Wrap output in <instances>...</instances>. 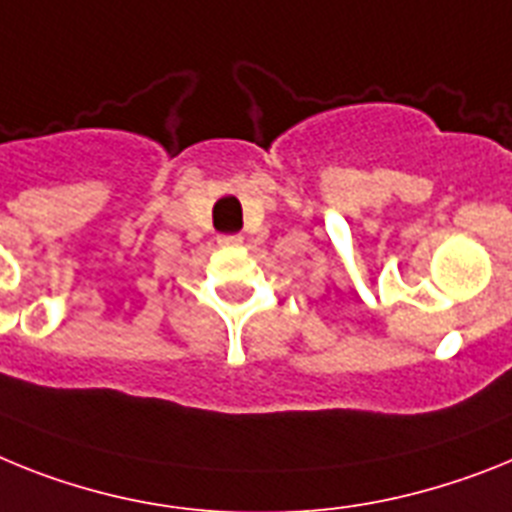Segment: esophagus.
<instances>
[{
	"label": "esophagus",
	"instance_id": "obj_1",
	"mask_svg": "<svg viewBox=\"0 0 512 512\" xmlns=\"http://www.w3.org/2000/svg\"><path fill=\"white\" fill-rule=\"evenodd\" d=\"M218 244H223V247H234V244H242V236H239V234H223V236H218Z\"/></svg>",
	"mask_w": 512,
	"mask_h": 512
}]
</instances>
